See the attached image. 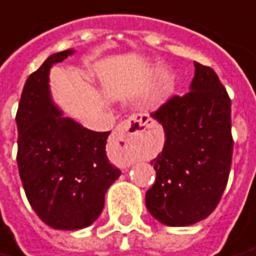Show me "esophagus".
Listing matches in <instances>:
<instances>
[{
	"label": "esophagus",
	"instance_id": "34e87169",
	"mask_svg": "<svg viewBox=\"0 0 256 256\" xmlns=\"http://www.w3.org/2000/svg\"><path fill=\"white\" fill-rule=\"evenodd\" d=\"M142 126V122L140 120H126V122H122L120 124H118V128H115L114 132V136H112V141L114 144L120 148H128V140L133 134H140L144 132V128H141Z\"/></svg>",
	"mask_w": 256,
	"mask_h": 256
}]
</instances>
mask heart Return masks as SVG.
<instances>
[{
  "instance_id": "heart-1",
  "label": "heart",
  "mask_w": 256,
  "mask_h": 256,
  "mask_svg": "<svg viewBox=\"0 0 256 256\" xmlns=\"http://www.w3.org/2000/svg\"><path fill=\"white\" fill-rule=\"evenodd\" d=\"M164 96H165V87H164V86H160L159 88L155 90V92H154L152 96H151V98H150V102L151 104L158 102V101H160V100L164 98Z\"/></svg>"
}]
</instances>
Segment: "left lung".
<instances>
[{
	"label": "left lung",
	"instance_id": "obj_1",
	"mask_svg": "<svg viewBox=\"0 0 256 256\" xmlns=\"http://www.w3.org/2000/svg\"><path fill=\"white\" fill-rule=\"evenodd\" d=\"M190 91L151 114L165 132L151 160L156 180L146 191L150 214L164 224L190 226L208 218L228 180L233 137L232 101L214 69L194 62Z\"/></svg>",
	"mask_w": 256,
	"mask_h": 256
}]
</instances>
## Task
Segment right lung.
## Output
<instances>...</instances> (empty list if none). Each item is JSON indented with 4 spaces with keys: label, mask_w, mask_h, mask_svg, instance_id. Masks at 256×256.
<instances>
[{
    "label": "right lung",
    "mask_w": 256,
    "mask_h": 256,
    "mask_svg": "<svg viewBox=\"0 0 256 256\" xmlns=\"http://www.w3.org/2000/svg\"><path fill=\"white\" fill-rule=\"evenodd\" d=\"M73 52L52 54L28 76L16 114L23 188L37 216L58 230H78L97 220L106 190L120 176L105 152L110 132L83 128L51 100L50 69Z\"/></svg>",
    "instance_id": "add662e5"
}]
</instances>
